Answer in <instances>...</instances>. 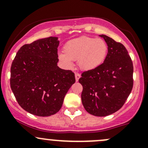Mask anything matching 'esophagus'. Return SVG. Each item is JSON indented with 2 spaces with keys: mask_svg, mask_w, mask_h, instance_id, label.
I'll return each instance as SVG.
<instances>
[{
  "mask_svg": "<svg viewBox=\"0 0 148 148\" xmlns=\"http://www.w3.org/2000/svg\"><path fill=\"white\" fill-rule=\"evenodd\" d=\"M80 78H81V75H80L79 73H75V79L76 82L79 81Z\"/></svg>",
  "mask_w": 148,
  "mask_h": 148,
  "instance_id": "esophagus-1",
  "label": "esophagus"
}]
</instances>
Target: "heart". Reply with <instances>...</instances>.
Returning <instances> with one entry per match:
<instances>
[{"instance_id": "b5f03b06", "label": "heart", "mask_w": 148, "mask_h": 148, "mask_svg": "<svg viewBox=\"0 0 148 148\" xmlns=\"http://www.w3.org/2000/svg\"><path fill=\"white\" fill-rule=\"evenodd\" d=\"M64 53H58L60 62L65 67L72 69V61L78 60L80 69L92 71L103 63L108 54V45L104 40L89 36L72 39L65 44Z\"/></svg>"}]
</instances>
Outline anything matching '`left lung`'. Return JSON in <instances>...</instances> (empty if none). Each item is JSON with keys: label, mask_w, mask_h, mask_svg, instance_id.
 <instances>
[{"label": "left lung", "mask_w": 148, "mask_h": 148, "mask_svg": "<svg viewBox=\"0 0 148 148\" xmlns=\"http://www.w3.org/2000/svg\"><path fill=\"white\" fill-rule=\"evenodd\" d=\"M108 45V54L97 69L82 74L81 101L90 114L106 116L123 106L132 90L133 64L126 48L106 35H99Z\"/></svg>", "instance_id": "1"}]
</instances>
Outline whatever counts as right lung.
<instances>
[{
  "mask_svg": "<svg viewBox=\"0 0 148 148\" xmlns=\"http://www.w3.org/2000/svg\"><path fill=\"white\" fill-rule=\"evenodd\" d=\"M58 37L38 39L22 46L11 67L10 85L21 108L38 116L60 110L65 94L75 83L74 74L60 68Z\"/></svg>",
  "mask_w": 148,
  "mask_h": 148,
  "instance_id": "right-lung-1",
  "label": "right lung"
}]
</instances>
